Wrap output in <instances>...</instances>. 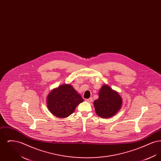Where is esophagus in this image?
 Instances as JSON below:
<instances>
[{
	"mask_svg": "<svg viewBox=\"0 0 161 161\" xmlns=\"http://www.w3.org/2000/svg\"><path fill=\"white\" fill-rule=\"evenodd\" d=\"M92 100H93L92 98H89V99H86L85 101H86L88 102V103H91V102H92Z\"/></svg>",
	"mask_w": 161,
	"mask_h": 161,
	"instance_id": "obj_1",
	"label": "esophagus"
}]
</instances>
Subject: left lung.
I'll return each mask as SVG.
<instances>
[{
    "label": "left lung",
    "mask_w": 161,
    "mask_h": 161,
    "mask_svg": "<svg viewBox=\"0 0 161 161\" xmlns=\"http://www.w3.org/2000/svg\"><path fill=\"white\" fill-rule=\"evenodd\" d=\"M122 98L109 86L104 85L99 92V98L94 101L97 114L103 118L112 116L120 109Z\"/></svg>",
    "instance_id": "left-lung-1"
}]
</instances>
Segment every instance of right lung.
Listing matches in <instances>:
<instances>
[{"instance_id":"1","label":"right lung","mask_w":161,"mask_h":161,"mask_svg":"<svg viewBox=\"0 0 161 161\" xmlns=\"http://www.w3.org/2000/svg\"><path fill=\"white\" fill-rule=\"evenodd\" d=\"M83 101L81 96L69 84H63L50 92L47 97L49 110L55 116L66 118Z\"/></svg>"}]
</instances>
